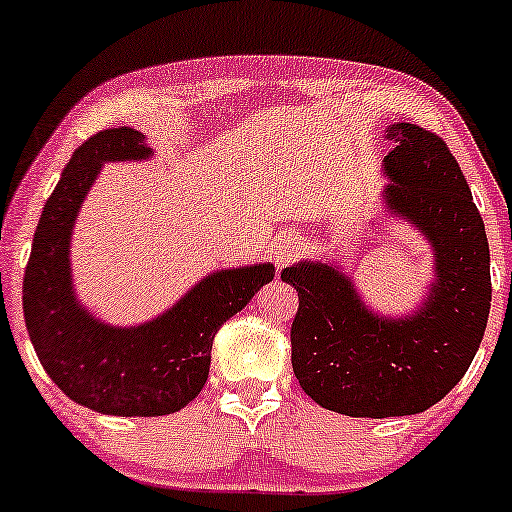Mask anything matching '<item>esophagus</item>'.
Here are the masks:
<instances>
[{
  "mask_svg": "<svg viewBox=\"0 0 512 512\" xmlns=\"http://www.w3.org/2000/svg\"><path fill=\"white\" fill-rule=\"evenodd\" d=\"M298 255H301V240L293 236V233H281L272 245V257L276 267H284V264L296 260Z\"/></svg>",
  "mask_w": 512,
  "mask_h": 512,
  "instance_id": "obj_1",
  "label": "esophagus"
}]
</instances>
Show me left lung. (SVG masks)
Instances as JSON below:
<instances>
[{
	"mask_svg": "<svg viewBox=\"0 0 512 512\" xmlns=\"http://www.w3.org/2000/svg\"><path fill=\"white\" fill-rule=\"evenodd\" d=\"M383 207L433 250V281L407 315H380L337 262L303 260L281 272L298 291L291 363L303 392L344 416H409L462 380L484 339L491 257L484 221L455 156L424 127L385 129Z\"/></svg>",
	"mask_w": 512,
	"mask_h": 512,
	"instance_id": "left-lung-1",
	"label": "left lung"
}]
</instances>
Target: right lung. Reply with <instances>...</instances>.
Listing matches in <instances>:
<instances>
[{
    "mask_svg": "<svg viewBox=\"0 0 512 512\" xmlns=\"http://www.w3.org/2000/svg\"><path fill=\"white\" fill-rule=\"evenodd\" d=\"M154 149L132 127L103 129L69 158L40 214L23 276V317L43 368L81 407L113 416L180 411L209 378L211 344L228 317L274 279V264L216 269L166 313L117 327L79 301L72 279V231L105 163L149 161Z\"/></svg>",
    "mask_w": 512,
    "mask_h": 512,
    "instance_id": "right-lung-1",
    "label": "right lung"
}]
</instances>
